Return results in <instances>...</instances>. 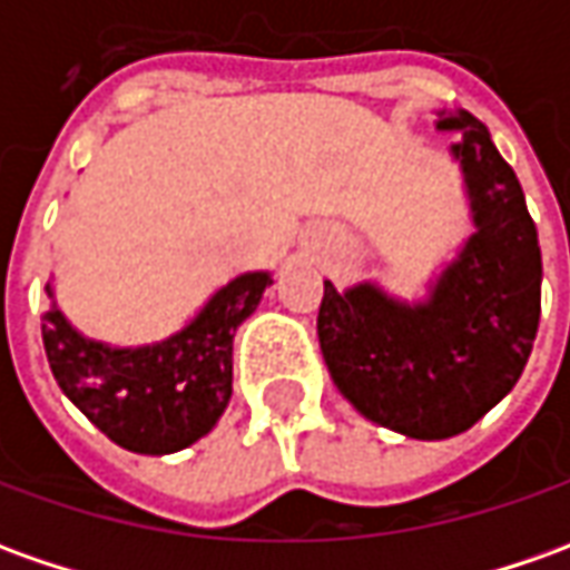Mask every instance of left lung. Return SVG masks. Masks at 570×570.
I'll list each match as a JSON object with an SVG mask.
<instances>
[{
  "label": "left lung",
  "instance_id": "8db88e82",
  "mask_svg": "<svg viewBox=\"0 0 570 570\" xmlns=\"http://www.w3.org/2000/svg\"><path fill=\"white\" fill-rule=\"evenodd\" d=\"M436 127L462 134L452 155L478 234L417 305L374 284L336 293L324 281L317 308L336 390L367 421L415 440L474 428L518 383L537 340L543 284L537 224L490 130L468 111H440Z\"/></svg>",
  "mask_w": 570,
  "mask_h": 570
}]
</instances>
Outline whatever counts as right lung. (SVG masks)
Returning <instances> with one entry per match:
<instances>
[{
	"label": "right lung",
	"instance_id": "add662e5",
	"mask_svg": "<svg viewBox=\"0 0 570 570\" xmlns=\"http://www.w3.org/2000/svg\"><path fill=\"white\" fill-rule=\"evenodd\" d=\"M268 271L239 274L161 343L121 350L73 331L56 305L42 315V346L61 393L111 443L139 455L187 449L218 424L234 393V331L253 315ZM52 296V286L46 284Z\"/></svg>",
	"mask_w": 570,
	"mask_h": 570
}]
</instances>
